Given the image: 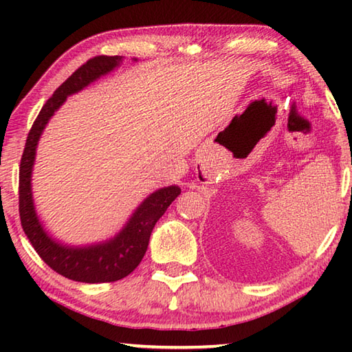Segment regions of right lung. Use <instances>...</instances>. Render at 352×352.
Wrapping results in <instances>:
<instances>
[{
  "label": "right lung",
  "instance_id": "obj_1",
  "mask_svg": "<svg viewBox=\"0 0 352 352\" xmlns=\"http://www.w3.org/2000/svg\"><path fill=\"white\" fill-rule=\"evenodd\" d=\"M119 62H121L119 56L93 57L80 68H77L57 88L54 94L46 100L29 130L20 163L19 210L23 231L28 236L29 242L32 243L35 252L52 270L79 283H113L130 275L144 258L155 223L182 192L178 186L155 190L138 206V210L133 212L132 219L124 226L121 233L110 241L91 247L74 248L62 245V243L52 241L38 222L32 201L31 174L35 148H37L41 132L50 118L54 115V111L65 102L67 96L80 91L88 83L110 73L113 68L118 67Z\"/></svg>",
  "mask_w": 352,
  "mask_h": 352
}]
</instances>
